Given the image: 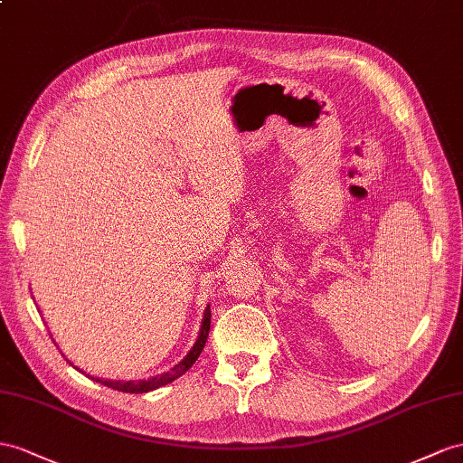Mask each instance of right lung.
I'll return each instance as SVG.
<instances>
[{"label": "right lung", "mask_w": 463, "mask_h": 463, "mask_svg": "<svg viewBox=\"0 0 463 463\" xmlns=\"http://www.w3.org/2000/svg\"><path fill=\"white\" fill-rule=\"evenodd\" d=\"M209 328H211V307L207 305L205 307V313H203V321H201V328H199V335H197V340L195 345L192 346V350L187 352L185 358L182 362H177L172 370L164 372L160 375H154V377H148V379H138V382H118V379H101V377H93V375H88L90 379H93V382H98L105 387H111V389H117V391H123V393H148V391H154L158 387H164L172 383L174 379H177L180 375H184L189 367H192L195 364V360L199 358L201 350H203L205 342H207V336H209ZM70 362V360H68ZM74 365V364H72ZM76 367V365H74ZM76 370H80V367H76ZM84 373V372H81Z\"/></svg>", "instance_id": "1"}]
</instances>
